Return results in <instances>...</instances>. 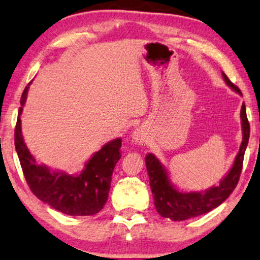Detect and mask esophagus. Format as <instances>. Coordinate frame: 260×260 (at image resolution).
<instances>
[{
	"instance_id": "34e87169",
	"label": "esophagus",
	"mask_w": 260,
	"mask_h": 260,
	"mask_svg": "<svg viewBox=\"0 0 260 260\" xmlns=\"http://www.w3.org/2000/svg\"><path fill=\"white\" fill-rule=\"evenodd\" d=\"M133 141H134L135 144H138V146H143V144H146L148 142L147 133L142 129V127L135 130V133L133 135Z\"/></svg>"
}]
</instances>
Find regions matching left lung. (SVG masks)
I'll return each mask as SVG.
<instances>
[{
  "instance_id": "8db88e82",
  "label": "left lung",
  "mask_w": 260,
  "mask_h": 260,
  "mask_svg": "<svg viewBox=\"0 0 260 260\" xmlns=\"http://www.w3.org/2000/svg\"><path fill=\"white\" fill-rule=\"evenodd\" d=\"M222 76H223L224 82L234 92L242 95L240 89L231 82V80L223 72H222ZM240 118L242 127L240 149L235 157L233 166L217 186H212L202 192H184L177 190L171 183L166 168L160 162V160L153 154H147V172L149 175L151 192L154 194L155 209L159 212V215L165 218H170L172 221H184L207 214L227 200L238 185L242 170V162H244L245 150L249 138V123L246 116L245 104H242L241 106Z\"/></svg>"
}]
</instances>
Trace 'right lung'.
Instances as JSON below:
<instances>
[{"mask_svg": "<svg viewBox=\"0 0 260 260\" xmlns=\"http://www.w3.org/2000/svg\"><path fill=\"white\" fill-rule=\"evenodd\" d=\"M28 86L23 90L15 126V149L29 188L40 201L70 216H90L99 212L109 197L114 166L120 159L122 138L106 143L87 161L79 174L52 171L38 165L23 142L21 134L22 106Z\"/></svg>", "mask_w": 260, "mask_h": 260, "instance_id": "add662e5", "label": "right lung"}]
</instances>
